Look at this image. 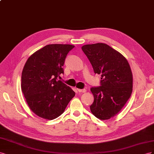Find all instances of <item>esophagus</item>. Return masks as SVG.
Masks as SVG:
<instances>
[{"label":"esophagus","mask_w":154,"mask_h":154,"mask_svg":"<svg viewBox=\"0 0 154 154\" xmlns=\"http://www.w3.org/2000/svg\"><path fill=\"white\" fill-rule=\"evenodd\" d=\"M79 92H81V93H85V92L86 91V89H77Z\"/></svg>","instance_id":"1"}]
</instances>
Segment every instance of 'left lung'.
Masks as SVG:
<instances>
[{"mask_svg":"<svg viewBox=\"0 0 154 154\" xmlns=\"http://www.w3.org/2000/svg\"><path fill=\"white\" fill-rule=\"evenodd\" d=\"M95 73L100 74V86L91 87L94 97L91 113L100 120H107L121 111L130 97L133 77L128 60L104 43L82 46Z\"/></svg>","mask_w":154,"mask_h":154,"instance_id":"8db88e82","label":"left lung"}]
</instances>
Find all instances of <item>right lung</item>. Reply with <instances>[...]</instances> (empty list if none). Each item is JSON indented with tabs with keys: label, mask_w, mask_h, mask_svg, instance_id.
I'll use <instances>...</instances> for the list:
<instances>
[{
	"label": "right lung",
	"mask_w": 154,
	"mask_h": 154,
	"mask_svg": "<svg viewBox=\"0 0 154 154\" xmlns=\"http://www.w3.org/2000/svg\"><path fill=\"white\" fill-rule=\"evenodd\" d=\"M74 46L49 45L38 50L26 61L21 76V89L34 113L52 120L62 114L75 95L70 87L58 79Z\"/></svg>",
	"instance_id": "right-lung-1"
}]
</instances>
